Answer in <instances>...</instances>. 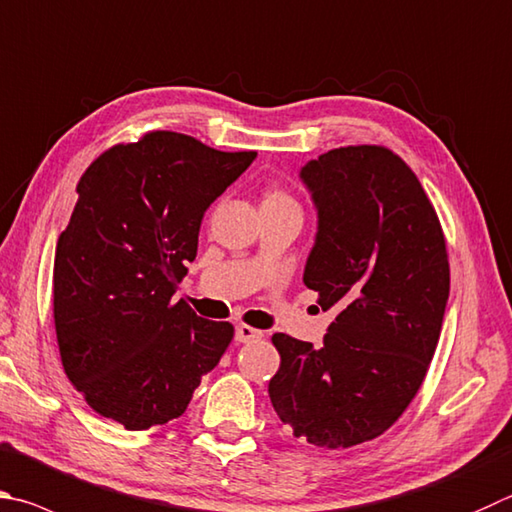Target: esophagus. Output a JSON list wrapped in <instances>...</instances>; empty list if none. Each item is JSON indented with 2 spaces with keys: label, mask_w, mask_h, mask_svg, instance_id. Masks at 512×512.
<instances>
[{
  "label": "esophagus",
  "mask_w": 512,
  "mask_h": 512,
  "mask_svg": "<svg viewBox=\"0 0 512 512\" xmlns=\"http://www.w3.org/2000/svg\"><path fill=\"white\" fill-rule=\"evenodd\" d=\"M262 336H264L262 331L255 329V327H248V324H239L237 331H235L237 342H253V340H259Z\"/></svg>",
  "instance_id": "1"
}]
</instances>
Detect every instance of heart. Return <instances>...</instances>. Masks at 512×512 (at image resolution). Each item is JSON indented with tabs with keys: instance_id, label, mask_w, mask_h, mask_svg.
I'll use <instances>...</instances> for the list:
<instances>
[{
	"instance_id": "heart-1",
	"label": "heart",
	"mask_w": 512,
	"mask_h": 512,
	"mask_svg": "<svg viewBox=\"0 0 512 512\" xmlns=\"http://www.w3.org/2000/svg\"><path fill=\"white\" fill-rule=\"evenodd\" d=\"M262 212H300V203L282 185H266L262 192Z\"/></svg>"
}]
</instances>
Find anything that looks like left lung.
Returning a JSON list of instances; mask_svg holds the SVG:
<instances>
[{
	"instance_id": "left-lung-1",
	"label": "left lung",
	"mask_w": 512,
	"mask_h": 512,
	"mask_svg": "<svg viewBox=\"0 0 512 512\" xmlns=\"http://www.w3.org/2000/svg\"><path fill=\"white\" fill-rule=\"evenodd\" d=\"M318 208L304 284L333 309L322 347L275 333L268 396L297 439L353 448L412 403L441 336L450 264L436 210L401 156L338 147L300 172Z\"/></svg>"
}]
</instances>
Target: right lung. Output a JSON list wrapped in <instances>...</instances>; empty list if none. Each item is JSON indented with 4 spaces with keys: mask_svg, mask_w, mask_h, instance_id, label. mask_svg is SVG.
I'll return each mask as SVG.
<instances>
[{
    "mask_svg": "<svg viewBox=\"0 0 512 512\" xmlns=\"http://www.w3.org/2000/svg\"><path fill=\"white\" fill-rule=\"evenodd\" d=\"M176 132L102 152L55 246L53 320L64 374L127 430L179 418L235 329L174 302L203 212L255 161Z\"/></svg>",
    "mask_w": 512,
    "mask_h": 512,
    "instance_id": "1",
    "label": "right lung"
}]
</instances>
